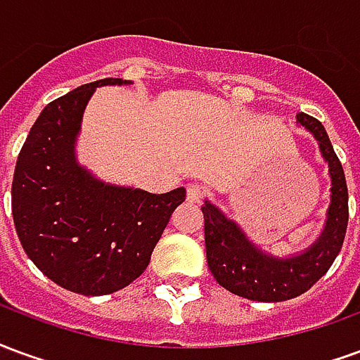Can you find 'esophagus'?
I'll use <instances>...</instances> for the list:
<instances>
[{
  "instance_id": "obj_1",
  "label": "esophagus",
  "mask_w": 360,
  "mask_h": 360,
  "mask_svg": "<svg viewBox=\"0 0 360 360\" xmlns=\"http://www.w3.org/2000/svg\"><path fill=\"white\" fill-rule=\"evenodd\" d=\"M206 196V188L200 183H188L187 185V198L188 202H202V198Z\"/></svg>"
}]
</instances>
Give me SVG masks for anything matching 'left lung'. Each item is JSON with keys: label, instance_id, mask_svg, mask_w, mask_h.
I'll return each mask as SVG.
<instances>
[{"label": "left lung", "instance_id": "left-lung-1", "mask_svg": "<svg viewBox=\"0 0 360 360\" xmlns=\"http://www.w3.org/2000/svg\"><path fill=\"white\" fill-rule=\"evenodd\" d=\"M297 121L316 136L332 175V204L324 233L307 252L293 258L262 255L216 206L210 202L202 206L208 268L219 285L250 301H287L309 291L330 270L347 231L349 193L340 158L333 152L324 125L316 117L297 113Z\"/></svg>", "mask_w": 360, "mask_h": 360}]
</instances>
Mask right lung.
I'll list each match as a JSON object with an SVG mask.
<instances>
[{
  "label": "right lung",
  "instance_id": "obj_1",
  "mask_svg": "<svg viewBox=\"0 0 360 360\" xmlns=\"http://www.w3.org/2000/svg\"><path fill=\"white\" fill-rule=\"evenodd\" d=\"M102 79L50 102L17 158L11 210L19 241L44 276L81 295H108L146 270L185 188L152 195L103 185L75 160V139Z\"/></svg>",
  "mask_w": 360,
  "mask_h": 360
}]
</instances>
